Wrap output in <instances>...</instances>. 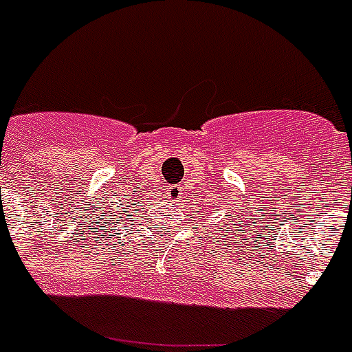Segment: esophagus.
<instances>
[{"label":"esophagus","instance_id":"1","mask_svg":"<svg viewBox=\"0 0 352 352\" xmlns=\"http://www.w3.org/2000/svg\"><path fill=\"white\" fill-rule=\"evenodd\" d=\"M167 197L173 201V203H178L179 199L183 197V186L182 185H170L167 188Z\"/></svg>","mask_w":352,"mask_h":352}]
</instances>
